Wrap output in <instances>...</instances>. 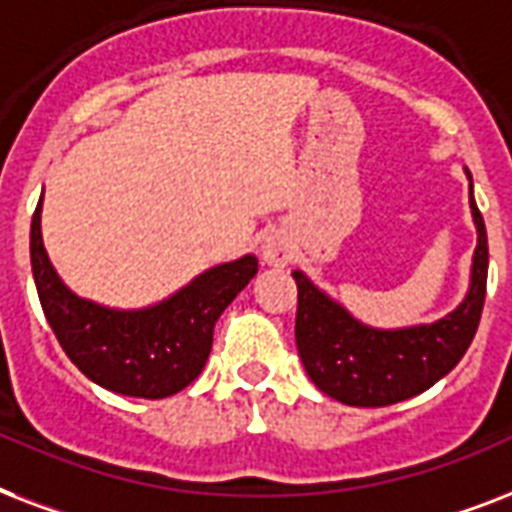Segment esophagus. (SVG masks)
<instances>
[{"instance_id":"esophagus-1","label":"esophagus","mask_w":512,"mask_h":512,"mask_svg":"<svg viewBox=\"0 0 512 512\" xmlns=\"http://www.w3.org/2000/svg\"><path fill=\"white\" fill-rule=\"evenodd\" d=\"M261 259L267 261L269 267H285V264L293 259L291 240L285 235H280V232L269 235L267 240H264V245H261Z\"/></svg>"}]
</instances>
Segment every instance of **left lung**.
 <instances>
[{
	"label": "left lung",
	"instance_id": "left-lung-1",
	"mask_svg": "<svg viewBox=\"0 0 512 512\" xmlns=\"http://www.w3.org/2000/svg\"><path fill=\"white\" fill-rule=\"evenodd\" d=\"M470 211L478 232L470 288L457 310L435 323L371 328L352 318L339 301L320 291L301 269H293V280L299 288L296 347L318 390L347 406H390L430 390L457 366L478 331L489 275V243L483 216L473 200V178Z\"/></svg>",
	"mask_w": 512,
	"mask_h": 512
}]
</instances>
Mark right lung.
Returning a JSON list of instances; mask_svg holds the SVG:
<instances>
[{"label": "right lung", "mask_w": 512, "mask_h": 512, "mask_svg": "<svg viewBox=\"0 0 512 512\" xmlns=\"http://www.w3.org/2000/svg\"><path fill=\"white\" fill-rule=\"evenodd\" d=\"M31 272L55 339L71 363L104 390L130 398H168L197 379L213 347V328L259 272V259L205 269L189 285L144 310H114L82 299L63 283L42 243V200L31 219Z\"/></svg>", "instance_id": "obj_1"}]
</instances>
